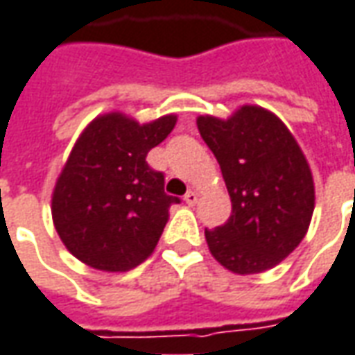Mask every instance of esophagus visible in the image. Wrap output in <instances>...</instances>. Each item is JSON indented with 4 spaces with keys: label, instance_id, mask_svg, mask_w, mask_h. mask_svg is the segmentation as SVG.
<instances>
[{
    "label": "esophagus",
    "instance_id": "34e87169",
    "mask_svg": "<svg viewBox=\"0 0 355 355\" xmlns=\"http://www.w3.org/2000/svg\"><path fill=\"white\" fill-rule=\"evenodd\" d=\"M184 202L188 203V205H194V203L198 202V194H196L194 190H188V192H186Z\"/></svg>",
    "mask_w": 355,
    "mask_h": 355
}]
</instances>
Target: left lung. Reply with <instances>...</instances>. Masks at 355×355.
<instances>
[{"label":"left lung","instance_id":"obj_1","mask_svg":"<svg viewBox=\"0 0 355 355\" xmlns=\"http://www.w3.org/2000/svg\"><path fill=\"white\" fill-rule=\"evenodd\" d=\"M196 123L232 202L229 220L205 229L209 252L236 275L272 269L298 248L311 223L315 186L306 155L281 119L259 105Z\"/></svg>","mask_w":355,"mask_h":355}]
</instances>
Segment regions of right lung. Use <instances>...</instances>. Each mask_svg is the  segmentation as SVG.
Listing matches in <instances>:
<instances>
[{"label": "right lung", "instance_id": "1", "mask_svg": "<svg viewBox=\"0 0 355 355\" xmlns=\"http://www.w3.org/2000/svg\"><path fill=\"white\" fill-rule=\"evenodd\" d=\"M177 125L165 115L140 125L123 113L92 121L74 144L51 196V217L67 250L94 269L128 271L152 254L180 200L146 155Z\"/></svg>", "mask_w": 355, "mask_h": 355}]
</instances>
